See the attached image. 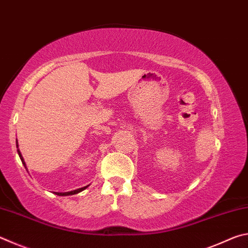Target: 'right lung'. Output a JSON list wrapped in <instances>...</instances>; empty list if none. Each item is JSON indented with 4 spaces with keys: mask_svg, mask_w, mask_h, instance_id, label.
Listing matches in <instances>:
<instances>
[{
    "mask_svg": "<svg viewBox=\"0 0 248 248\" xmlns=\"http://www.w3.org/2000/svg\"><path fill=\"white\" fill-rule=\"evenodd\" d=\"M17 148H18V145H17ZM17 152H18V155H19L20 159H22V163H23V164H24V166L26 167V164H25V162H24V158H23V156H22V154H20L19 150H17ZM85 188H87V186L83 187V188H78V189H77V190L69 191V192H56V195H58V196H70V195H75V194H78V192H81L82 190L85 189Z\"/></svg>",
    "mask_w": 248,
    "mask_h": 248,
    "instance_id": "1",
    "label": "right lung"
}]
</instances>
